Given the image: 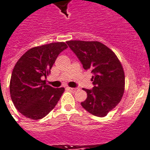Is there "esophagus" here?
Instances as JSON below:
<instances>
[{
    "instance_id": "1",
    "label": "esophagus",
    "mask_w": 150,
    "mask_h": 150,
    "mask_svg": "<svg viewBox=\"0 0 150 150\" xmlns=\"http://www.w3.org/2000/svg\"><path fill=\"white\" fill-rule=\"evenodd\" d=\"M67 90H68L69 91H71V92H75L77 88H74V87H67Z\"/></svg>"
}]
</instances>
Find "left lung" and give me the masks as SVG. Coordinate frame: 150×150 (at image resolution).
Listing matches in <instances>:
<instances>
[{
    "label": "left lung",
    "mask_w": 150,
    "mask_h": 150,
    "mask_svg": "<svg viewBox=\"0 0 150 150\" xmlns=\"http://www.w3.org/2000/svg\"><path fill=\"white\" fill-rule=\"evenodd\" d=\"M69 47L84 70L93 74V87L83 88L87 93L81 106L91 114L103 117L120 102L124 93L125 75L122 64L112 50L98 41L70 40Z\"/></svg>",
    "instance_id": "8db88e82"
}]
</instances>
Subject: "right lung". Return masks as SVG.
Segmentation results:
<instances>
[{"label":"right lung","mask_w":150,"mask_h":150,"mask_svg":"<svg viewBox=\"0 0 150 150\" xmlns=\"http://www.w3.org/2000/svg\"><path fill=\"white\" fill-rule=\"evenodd\" d=\"M67 48L64 42L33 47L15 64L10 93L16 109L24 117L32 120L44 118L57 105L64 88H54L43 80L50 73L58 55Z\"/></svg>","instance_id":"add662e5"}]
</instances>
